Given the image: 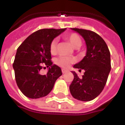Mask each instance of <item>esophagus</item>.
<instances>
[{
	"instance_id": "obj_1",
	"label": "esophagus",
	"mask_w": 125,
	"mask_h": 125,
	"mask_svg": "<svg viewBox=\"0 0 125 125\" xmlns=\"http://www.w3.org/2000/svg\"><path fill=\"white\" fill-rule=\"evenodd\" d=\"M62 72L63 73H65L66 72H68V71L66 70H64V69H62Z\"/></svg>"
}]
</instances>
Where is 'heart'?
<instances>
[{
	"instance_id": "b5f03b06",
	"label": "heart",
	"mask_w": 125,
	"mask_h": 125,
	"mask_svg": "<svg viewBox=\"0 0 125 125\" xmlns=\"http://www.w3.org/2000/svg\"><path fill=\"white\" fill-rule=\"evenodd\" d=\"M65 38L68 39L70 41L72 46L75 48H79L82 45V39L80 37L75 33H68L65 35ZM57 40L56 39H54L50 43L49 46V50L52 54H54L56 53L57 51ZM76 62L75 58L71 57H68V56H60L57 57L55 60V63L56 64L60 65L61 67L64 68H68L71 64H72Z\"/></svg>"
}]
</instances>
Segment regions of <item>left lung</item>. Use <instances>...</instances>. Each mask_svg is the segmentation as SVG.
<instances>
[{"mask_svg":"<svg viewBox=\"0 0 125 125\" xmlns=\"http://www.w3.org/2000/svg\"><path fill=\"white\" fill-rule=\"evenodd\" d=\"M80 34L87 45L86 55L74 68L85 71L82 78L74 72V78L70 86L72 96L81 101H90L104 89L111 69L110 51L104 39L94 31L72 28Z\"/></svg>","mask_w":125,"mask_h":125,"instance_id":"8db88e82","label":"left lung"}]
</instances>
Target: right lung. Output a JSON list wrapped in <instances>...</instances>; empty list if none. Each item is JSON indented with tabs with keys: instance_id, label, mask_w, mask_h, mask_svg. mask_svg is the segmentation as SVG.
<instances>
[{
	"instance_id": "add662e5",
	"label": "right lung",
	"mask_w": 125,
	"mask_h": 125,
	"mask_svg": "<svg viewBox=\"0 0 125 125\" xmlns=\"http://www.w3.org/2000/svg\"><path fill=\"white\" fill-rule=\"evenodd\" d=\"M65 30L40 29L30 35L18 47L12 66L18 87L27 97L39 98L47 96L62 75L61 68L53 65L49 46L52 40ZM43 65L49 68L44 75L40 73Z\"/></svg>"
}]
</instances>
